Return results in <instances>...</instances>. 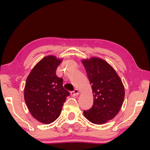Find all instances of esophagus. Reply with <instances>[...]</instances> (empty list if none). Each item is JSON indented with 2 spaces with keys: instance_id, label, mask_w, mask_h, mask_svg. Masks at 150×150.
I'll list each match as a JSON object with an SVG mask.
<instances>
[{
  "instance_id": "34e87169",
  "label": "esophagus",
  "mask_w": 150,
  "mask_h": 150,
  "mask_svg": "<svg viewBox=\"0 0 150 150\" xmlns=\"http://www.w3.org/2000/svg\"><path fill=\"white\" fill-rule=\"evenodd\" d=\"M70 94H71V96H78V95H79V90H78V89H75L74 90V91L70 92Z\"/></svg>"
}]
</instances>
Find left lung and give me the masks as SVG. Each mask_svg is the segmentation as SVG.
<instances>
[{"label": "left lung", "mask_w": 150, "mask_h": 150, "mask_svg": "<svg viewBox=\"0 0 150 150\" xmlns=\"http://www.w3.org/2000/svg\"><path fill=\"white\" fill-rule=\"evenodd\" d=\"M91 85L93 104L83 114L89 122L102 124L117 115L124 102L125 91L115 70L103 59L91 57L82 60Z\"/></svg>", "instance_id": "1"}]
</instances>
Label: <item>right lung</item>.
Instances as JSON below:
<instances>
[{"instance_id":"1","label":"right lung","mask_w":150,"mask_h":150,"mask_svg":"<svg viewBox=\"0 0 150 150\" xmlns=\"http://www.w3.org/2000/svg\"><path fill=\"white\" fill-rule=\"evenodd\" d=\"M62 59L47 56L37 63L28 76L24 87V100L30 114L45 124L60 115L63 103L69 96L63 87V79L56 74Z\"/></svg>"}]
</instances>
